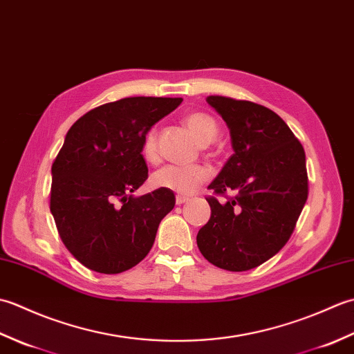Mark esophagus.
<instances>
[{"mask_svg":"<svg viewBox=\"0 0 354 354\" xmlns=\"http://www.w3.org/2000/svg\"><path fill=\"white\" fill-rule=\"evenodd\" d=\"M185 202H189V198L183 196V194H178V196H176V204L181 205V204H185Z\"/></svg>","mask_w":354,"mask_h":354,"instance_id":"1","label":"esophagus"}]
</instances>
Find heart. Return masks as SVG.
<instances>
[{
    "label": "heart",
    "mask_w": 354,
    "mask_h": 354,
    "mask_svg": "<svg viewBox=\"0 0 354 354\" xmlns=\"http://www.w3.org/2000/svg\"><path fill=\"white\" fill-rule=\"evenodd\" d=\"M187 127L194 133V137L202 145H208L217 133V124L212 115L205 112L193 111L184 117ZM141 153L149 162L158 161V147H156V132L150 129L142 140ZM209 169L205 164L193 165H164L162 169L155 171L152 175V185L156 189L170 190L181 194H190L204 184L209 178Z\"/></svg>",
    "instance_id": "heart-1"
}]
</instances>
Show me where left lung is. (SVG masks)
Returning <instances> with one entry per match:
<instances>
[{"label": "left lung", "instance_id": "left-lung-1", "mask_svg": "<svg viewBox=\"0 0 354 354\" xmlns=\"http://www.w3.org/2000/svg\"><path fill=\"white\" fill-rule=\"evenodd\" d=\"M207 102L227 122L234 153L208 185L212 217L196 242L212 265L242 272L275 255L295 230L309 194L306 153L269 108L223 95Z\"/></svg>", "mask_w": 354, "mask_h": 354}]
</instances>
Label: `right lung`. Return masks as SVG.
I'll list each match as a JSON object with an SVG mask.
<instances>
[{
	"instance_id": "1",
	"label": "right lung",
	"mask_w": 354,
	"mask_h": 354,
	"mask_svg": "<svg viewBox=\"0 0 354 354\" xmlns=\"http://www.w3.org/2000/svg\"><path fill=\"white\" fill-rule=\"evenodd\" d=\"M181 102L126 97L91 109L70 127L51 165L50 212L66 250L88 269L124 272L153 246L175 194L131 193L149 176L141 153L145 135Z\"/></svg>"
}]
</instances>
